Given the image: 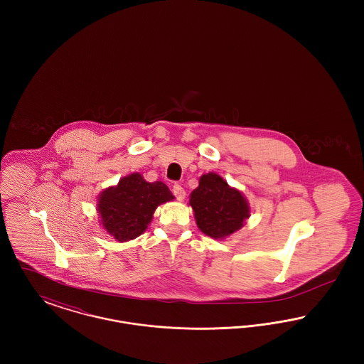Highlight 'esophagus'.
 Wrapping results in <instances>:
<instances>
[{
	"label": "esophagus",
	"instance_id": "obj_1",
	"mask_svg": "<svg viewBox=\"0 0 364 364\" xmlns=\"http://www.w3.org/2000/svg\"><path fill=\"white\" fill-rule=\"evenodd\" d=\"M172 192H173V195L176 196L177 200H183V199L186 198V191H184V188H183L180 184H177V183L173 184Z\"/></svg>",
	"mask_w": 364,
	"mask_h": 364
}]
</instances>
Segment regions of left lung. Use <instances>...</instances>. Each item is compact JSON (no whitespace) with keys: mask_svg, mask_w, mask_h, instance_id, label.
<instances>
[{"mask_svg":"<svg viewBox=\"0 0 364 364\" xmlns=\"http://www.w3.org/2000/svg\"><path fill=\"white\" fill-rule=\"evenodd\" d=\"M190 205L199 229L213 239H224L239 230L250 208L242 192L233 190L218 174H203L192 191Z\"/></svg>","mask_w":364,"mask_h":364,"instance_id":"obj_1","label":"left lung"}]
</instances>
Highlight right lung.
Returning a JSON list of instances; mask_svg holds the SVG:
<instances>
[{"label":"right lung","instance_id":"right-lung-1","mask_svg":"<svg viewBox=\"0 0 364 364\" xmlns=\"http://www.w3.org/2000/svg\"><path fill=\"white\" fill-rule=\"evenodd\" d=\"M171 199L173 195L162 181L147 183L141 174L134 173L101 193L98 211L106 232L128 242L147 229L156 206Z\"/></svg>","mask_w":364,"mask_h":364}]
</instances>
